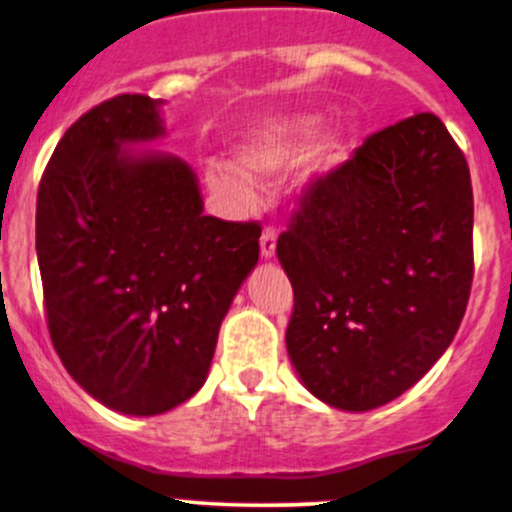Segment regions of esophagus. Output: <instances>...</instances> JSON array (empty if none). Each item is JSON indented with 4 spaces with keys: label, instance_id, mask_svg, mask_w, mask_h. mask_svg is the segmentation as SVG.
<instances>
[{
    "label": "esophagus",
    "instance_id": "1",
    "mask_svg": "<svg viewBox=\"0 0 512 512\" xmlns=\"http://www.w3.org/2000/svg\"><path fill=\"white\" fill-rule=\"evenodd\" d=\"M274 250H277V233H274L272 228H265V233H262V238H260L262 257H265V260H272Z\"/></svg>",
    "mask_w": 512,
    "mask_h": 512
}]
</instances>
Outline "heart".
I'll return each instance as SVG.
<instances>
[{"instance_id": "b5f03b06", "label": "heart", "mask_w": 512, "mask_h": 512, "mask_svg": "<svg viewBox=\"0 0 512 512\" xmlns=\"http://www.w3.org/2000/svg\"><path fill=\"white\" fill-rule=\"evenodd\" d=\"M311 131V121L303 119L260 121L245 133L243 143L235 153V167L216 165L206 172L209 187L233 204H250L255 196L252 182H265V179L282 174L303 153ZM340 162L342 145L335 138H325L308 153L303 174L306 179L325 177Z\"/></svg>"}]
</instances>
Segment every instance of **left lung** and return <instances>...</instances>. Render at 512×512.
I'll list each match as a JSON object with an SVG mask.
<instances>
[{"instance_id":"8db88e82","label":"left lung","mask_w":512,"mask_h":512,"mask_svg":"<svg viewBox=\"0 0 512 512\" xmlns=\"http://www.w3.org/2000/svg\"><path fill=\"white\" fill-rule=\"evenodd\" d=\"M471 233L469 165L435 114L372 133L318 177L277 240L294 286L286 350L303 386L362 413L423 379L464 318Z\"/></svg>"}]
</instances>
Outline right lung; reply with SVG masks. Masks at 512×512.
Instances as JSON below:
<instances>
[{"instance_id": "obj_1", "label": "right lung", "mask_w": 512, "mask_h": 512, "mask_svg": "<svg viewBox=\"0 0 512 512\" xmlns=\"http://www.w3.org/2000/svg\"><path fill=\"white\" fill-rule=\"evenodd\" d=\"M160 99L119 94L80 116L38 187L50 340L111 411L157 415L204 386L218 328L262 228L204 216L192 167L133 148L165 136Z\"/></svg>"}]
</instances>
